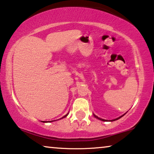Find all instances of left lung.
<instances>
[{"instance_id": "1", "label": "left lung", "mask_w": 154, "mask_h": 154, "mask_svg": "<svg viewBox=\"0 0 154 154\" xmlns=\"http://www.w3.org/2000/svg\"><path fill=\"white\" fill-rule=\"evenodd\" d=\"M124 116V114H123V115H122V116H120V117H119V118H117V119H115L112 120V121H114L118 120V119H120L121 117H122V116ZM94 116H95V117H96L97 119H100V120H101V121H107V120H105V119H100V118H98V116H96V115H94Z\"/></svg>"}]
</instances>
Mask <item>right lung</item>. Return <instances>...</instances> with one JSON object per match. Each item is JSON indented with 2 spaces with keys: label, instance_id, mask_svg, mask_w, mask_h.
<instances>
[{
  "label": "right lung",
  "instance_id": "obj_1",
  "mask_svg": "<svg viewBox=\"0 0 154 154\" xmlns=\"http://www.w3.org/2000/svg\"><path fill=\"white\" fill-rule=\"evenodd\" d=\"M68 114H66V115H65L64 116H63V117H62L61 119H63V118H65V117H66V116H68ZM51 121H42V122H51Z\"/></svg>",
  "mask_w": 154,
  "mask_h": 154
}]
</instances>
